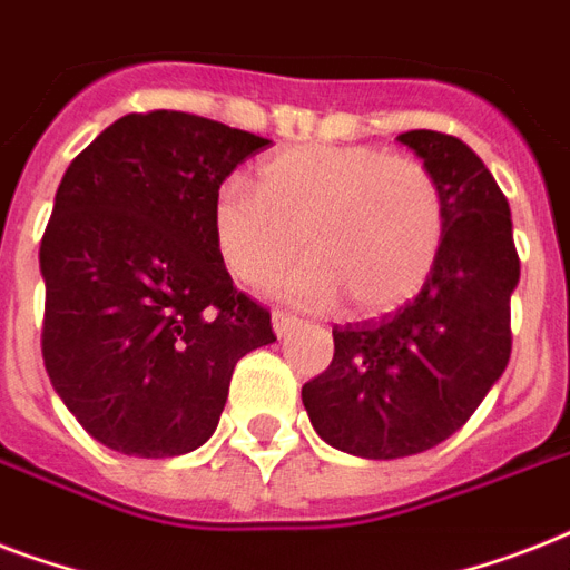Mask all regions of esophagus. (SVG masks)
Masks as SVG:
<instances>
[{
  "mask_svg": "<svg viewBox=\"0 0 570 570\" xmlns=\"http://www.w3.org/2000/svg\"><path fill=\"white\" fill-rule=\"evenodd\" d=\"M295 325H298V320H295V316H289V313H284V311L272 313V328H275L277 337H286V334H289Z\"/></svg>",
  "mask_w": 570,
  "mask_h": 570,
  "instance_id": "esophagus-1",
  "label": "esophagus"
}]
</instances>
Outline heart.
I'll return each instance as SVG.
<instances>
[{"label":"heart","mask_w":570,"mask_h":570,"mask_svg":"<svg viewBox=\"0 0 570 570\" xmlns=\"http://www.w3.org/2000/svg\"><path fill=\"white\" fill-rule=\"evenodd\" d=\"M443 195L416 159L370 145H304L268 156L257 186L227 180L213 233L236 281H272L302 245L311 257L277 284L307 304L343 295L355 313L393 311L425 284L443 242Z\"/></svg>","instance_id":"b5f03b06"}]
</instances>
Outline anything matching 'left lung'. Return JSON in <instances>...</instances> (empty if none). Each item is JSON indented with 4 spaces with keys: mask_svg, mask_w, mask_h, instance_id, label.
<instances>
[{
    "mask_svg": "<svg viewBox=\"0 0 570 570\" xmlns=\"http://www.w3.org/2000/svg\"><path fill=\"white\" fill-rule=\"evenodd\" d=\"M443 195V242L414 302L334 328V361L302 387L313 429L361 459H405L468 423L512 355L509 302L521 281L512 213L461 138L411 129Z\"/></svg>",
    "mask_w": 570,
    "mask_h": 570,
    "instance_id": "obj_1",
    "label": "left lung"
}]
</instances>
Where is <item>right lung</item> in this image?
<instances>
[{"mask_svg": "<svg viewBox=\"0 0 570 570\" xmlns=\"http://www.w3.org/2000/svg\"><path fill=\"white\" fill-rule=\"evenodd\" d=\"M266 145L218 120L147 111L102 129L61 177L40 242L43 364L102 446L138 459L197 450L236 361L275 343L213 233L222 183Z\"/></svg>", "mask_w": 570, "mask_h": 570, "instance_id": "1", "label": "right lung"}]
</instances>
